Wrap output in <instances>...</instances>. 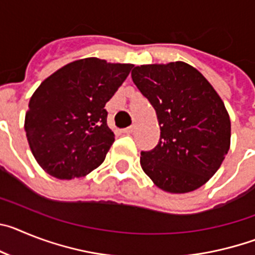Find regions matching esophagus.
Wrapping results in <instances>:
<instances>
[{
  "mask_svg": "<svg viewBox=\"0 0 255 255\" xmlns=\"http://www.w3.org/2000/svg\"><path fill=\"white\" fill-rule=\"evenodd\" d=\"M134 129H135V126L131 125V126H129V128H126V129H124L123 132H124V134H131V132L134 131Z\"/></svg>",
  "mask_w": 255,
  "mask_h": 255,
  "instance_id": "1",
  "label": "esophagus"
}]
</instances>
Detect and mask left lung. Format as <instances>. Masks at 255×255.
Here are the masks:
<instances>
[{
	"mask_svg": "<svg viewBox=\"0 0 255 255\" xmlns=\"http://www.w3.org/2000/svg\"><path fill=\"white\" fill-rule=\"evenodd\" d=\"M131 79L154 108L161 129L158 144L140 153L144 172L175 194L204 185L220 168L231 138L229 114L217 92L181 61L136 66Z\"/></svg>",
	"mask_w": 255,
	"mask_h": 255,
	"instance_id": "left-lung-1",
	"label": "left lung"
}]
</instances>
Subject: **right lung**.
I'll list each match as a JSON object with an SVG mask.
<instances>
[{
	"label": "right lung",
	"mask_w": 255,
	"mask_h": 255,
	"mask_svg": "<svg viewBox=\"0 0 255 255\" xmlns=\"http://www.w3.org/2000/svg\"><path fill=\"white\" fill-rule=\"evenodd\" d=\"M131 69V64L88 57L61 67L38 87L24 128L31 153L47 173L71 180L105 161L115 141L105 106Z\"/></svg>",
	"instance_id": "1"
}]
</instances>
